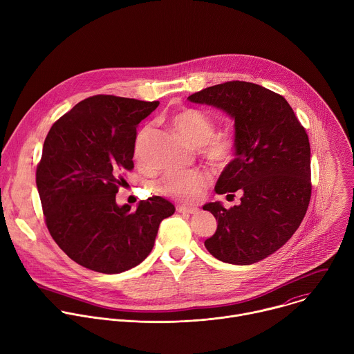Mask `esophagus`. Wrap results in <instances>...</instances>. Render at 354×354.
<instances>
[{
	"label": "esophagus",
	"mask_w": 354,
	"mask_h": 354,
	"mask_svg": "<svg viewBox=\"0 0 354 354\" xmlns=\"http://www.w3.org/2000/svg\"><path fill=\"white\" fill-rule=\"evenodd\" d=\"M176 210L180 214H197L198 213L197 207H187V206H178Z\"/></svg>",
	"instance_id": "34e87169"
}]
</instances>
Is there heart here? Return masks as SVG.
Here are the masks:
<instances>
[{
    "mask_svg": "<svg viewBox=\"0 0 354 354\" xmlns=\"http://www.w3.org/2000/svg\"><path fill=\"white\" fill-rule=\"evenodd\" d=\"M171 124L185 141L193 147H198L201 154L210 162L220 165L230 158L232 149L231 137L223 133L214 134V123L205 112L192 108L183 109L171 118ZM148 131V127L142 129L136 140V160H140L141 142ZM207 185L209 176L201 171H171L158 182V190L178 201H194L203 196Z\"/></svg>",
    "mask_w": 354,
    "mask_h": 354,
    "instance_id": "b5f03b06",
    "label": "heart"
}]
</instances>
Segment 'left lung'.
Wrapping results in <instances>:
<instances>
[{"label":"left lung","instance_id":"left-lung-1","mask_svg":"<svg viewBox=\"0 0 354 354\" xmlns=\"http://www.w3.org/2000/svg\"><path fill=\"white\" fill-rule=\"evenodd\" d=\"M187 99L225 112L235 127V158L221 172L216 193L239 190L241 205L203 206L217 220L205 246L221 262L257 263L280 249L307 213L311 149L306 129L281 95L252 82L228 81Z\"/></svg>","mask_w":354,"mask_h":354}]
</instances>
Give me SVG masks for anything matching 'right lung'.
I'll list each match as a JSON object with an SVG mask.
<instances>
[{"label":"right lung","mask_w":354,"mask_h":354,"mask_svg":"<svg viewBox=\"0 0 354 354\" xmlns=\"http://www.w3.org/2000/svg\"><path fill=\"white\" fill-rule=\"evenodd\" d=\"M158 100L95 95L50 129L36 185L50 235L78 265L115 274L140 265L153 250L160 224L175 213L153 196L137 209L119 206L116 193L134 168L137 126Z\"/></svg>","instance_id":"right-lung-1"}]
</instances>
